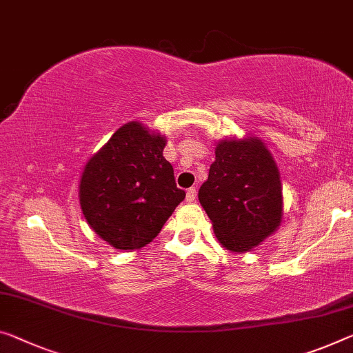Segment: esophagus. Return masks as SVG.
Listing matches in <instances>:
<instances>
[{"label":"esophagus","instance_id":"esophagus-1","mask_svg":"<svg viewBox=\"0 0 353 353\" xmlns=\"http://www.w3.org/2000/svg\"><path fill=\"white\" fill-rule=\"evenodd\" d=\"M195 195H197V191H195L194 188H191V189H188V192H186V202H189V203H192L194 200H195Z\"/></svg>","mask_w":353,"mask_h":353}]
</instances>
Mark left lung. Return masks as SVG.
Returning a JSON list of instances; mask_svg holds the SVG:
<instances>
[{
	"mask_svg": "<svg viewBox=\"0 0 353 353\" xmlns=\"http://www.w3.org/2000/svg\"><path fill=\"white\" fill-rule=\"evenodd\" d=\"M208 180L199 189L218 241L230 252H248L278 230L284 214L278 165L254 135L216 142Z\"/></svg>",
	"mask_w": 353,
	"mask_h": 353,
	"instance_id": "1",
	"label": "left lung"
}]
</instances>
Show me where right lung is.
Instances as JSON below:
<instances>
[{
    "label": "right lung",
    "mask_w": 353,
    "mask_h": 353,
    "mask_svg": "<svg viewBox=\"0 0 353 353\" xmlns=\"http://www.w3.org/2000/svg\"><path fill=\"white\" fill-rule=\"evenodd\" d=\"M165 145V135L129 121L85 164L80 208L96 235L112 248L137 251L148 245L186 197L162 156Z\"/></svg>",
    "instance_id": "right-lung-1"
}]
</instances>
